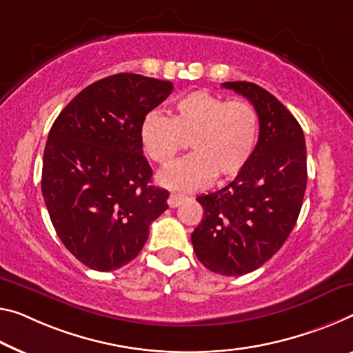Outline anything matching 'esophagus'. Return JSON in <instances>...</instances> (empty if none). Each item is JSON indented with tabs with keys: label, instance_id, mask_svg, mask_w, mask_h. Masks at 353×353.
I'll return each instance as SVG.
<instances>
[{
	"label": "esophagus",
	"instance_id": "1",
	"mask_svg": "<svg viewBox=\"0 0 353 353\" xmlns=\"http://www.w3.org/2000/svg\"><path fill=\"white\" fill-rule=\"evenodd\" d=\"M186 200V197L184 195H180V194H170L169 200H167V203H169L170 208H176L180 207V205Z\"/></svg>",
	"mask_w": 353,
	"mask_h": 353
}]
</instances>
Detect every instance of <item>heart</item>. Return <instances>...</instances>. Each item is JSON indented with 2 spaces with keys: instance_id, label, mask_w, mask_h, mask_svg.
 <instances>
[{
  "instance_id": "heart-1",
  "label": "heart",
  "mask_w": 353,
  "mask_h": 353,
  "mask_svg": "<svg viewBox=\"0 0 353 353\" xmlns=\"http://www.w3.org/2000/svg\"><path fill=\"white\" fill-rule=\"evenodd\" d=\"M259 113L245 99L225 101L207 90L180 97L172 117L150 112L140 126L145 153L167 165L186 142L192 154L167 167L158 181L173 191H197L214 175L230 178L251 159L259 137Z\"/></svg>"
}]
</instances>
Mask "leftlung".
<instances>
[{"label":"left lung","instance_id":"1","mask_svg":"<svg viewBox=\"0 0 353 353\" xmlns=\"http://www.w3.org/2000/svg\"><path fill=\"white\" fill-rule=\"evenodd\" d=\"M222 88L256 107L259 142L235 180L197 197L203 218L191 241L208 270L241 276L273 257L296 224L307 181L306 143L295 117L262 86L225 82Z\"/></svg>","mask_w":353,"mask_h":353}]
</instances>
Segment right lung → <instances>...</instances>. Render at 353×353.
I'll list each match as a JSON object with an SVG mask.
<instances>
[{"instance_id":"add662e5","label":"right lung","mask_w":353,"mask_h":353,"mask_svg":"<svg viewBox=\"0 0 353 353\" xmlns=\"http://www.w3.org/2000/svg\"><path fill=\"white\" fill-rule=\"evenodd\" d=\"M173 91L169 80L115 74L86 86L48 132L41 189L57 235L86 267L113 271L139 256L169 208L151 184L143 118Z\"/></svg>"}]
</instances>
